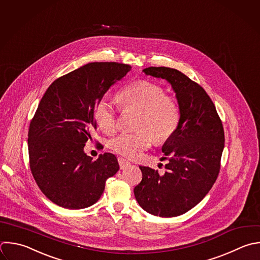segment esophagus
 Instances as JSON below:
<instances>
[{"instance_id": "1", "label": "esophagus", "mask_w": 260, "mask_h": 260, "mask_svg": "<svg viewBox=\"0 0 260 260\" xmlns=\"http://www.w3.org/2000/svg\"><path fill=\"white\" fill-rule=\"evenodd\" d=\"M118 161H119V165H120L121 170H124V169L128 168V167L131 165L130 161H128V160L125 159L124 157H119V158H118Z\"/></svg>"}]
</instances>
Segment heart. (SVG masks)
Here are the masks:
<instances>
[{"label": "heart", "instance_id": "obj_1", "mask_svg": "<svg viewBox=\"0 0 260 260\" xmlns=\"http://www.w3.org/2000/svg\"><path fill=\"white\" fill-rule=\"evenodd\" d=\"M118 100L124 110L139 111L137 127L143 129L123 132L114 137L110 141L113 151L129 158H136L150 146L152 134L156 142L162 143L177 131L181 117L179 106L173 98L166 95L159 84L145 79L137 80L124 87L119 92ZM93 117L103 132L112 134L116 131V110L107 99L99 101Z\"/></svg>", "mask_w": 260, "mask_h": 260}]
</instances>
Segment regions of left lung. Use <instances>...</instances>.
<instances>
[{
	"label": "left lung",
	"mask_w": 260,
	"mask_h": 260,
	"mask_svg": "<svg viewBox=\"0 0 260 260\" xmlns=\"http://www.w3.org/2000/svg\"><path fill=\"white\" fill-rule=\"evenodd\" d=\"M143 72L172 85L181 117L177 131L161 147L167 171L160 175L139 166L142 180L134 195L150 214L178 216L197 205L214 184L224 145L223 128L208 94L185 74L168 67H149Z\"/></svg>",
	"instance_id": "1"
}]
</instances>
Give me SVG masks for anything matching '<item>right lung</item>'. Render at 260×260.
<instances>
[{
    "instance_id": "obj_1",
    "label": "right lung",
    "mask_w": 260,
    "mask_h": 260,
    "mask_svg": "<svg viewBox=\"0 0 260 260\" xmlns=\"http://www.w3.org/2000/svg\"><path fill=\"white\" fill-rule=\"evenodd\" d=\"M130 70L115 62L88 63L55 80L44 94L29 126V165L42 192L57 205L94 204L107 179L119 171L113 153L92 160L84 146L96 129V104Z\"/></svg>"
}]
</instances>
